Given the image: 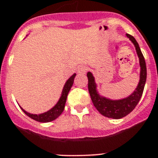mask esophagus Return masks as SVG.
Masks as SVG:
<instances>
[{"label":"esophagus","instance_id":"1","mask_svg":"<svg viewBox=\"0 0 158 158\" xmlns=\"http://www.w3.org/2000/svg\"><path fill=\"white\" fill-rule=\"evenodd\" d=\"M86 70H87V67L84 66V65H79L78 67V69H77V72L80 74H84L86 73Z\"/></svg>","mask_w":158,"mask_h":158}]
</instances>
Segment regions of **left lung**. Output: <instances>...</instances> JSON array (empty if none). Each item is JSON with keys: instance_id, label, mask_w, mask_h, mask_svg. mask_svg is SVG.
<instances>
[{"instance_id": "left-lung-1", "label": "left lung", "mask_w": 158, "mask_h": 158, "mask_svg": "<svg viewBox=\"0 0 158 158\" xmlns=\"http://www.w3.org/2000/svg\"><path fill=\"white\" fill-rule=\"evenodd\" d=\"M126 37L131 41V43L135 46L138 57L139 60L140 66L139 82L136 89H135V91L133 92L130 96L126 97L125 98L113 100L102 95H100L97 89L98 84H96L94 74H92L91 72L87 73V76L89 79V84H88L89 92L94 106L102 115L106 117L112 118V119H120V118L125 117L135 109L142 97L145 83H146V79H147L146 63H145L144 57L141 52L139 46L133 36L126 34Z\"/></svg>"}]
</instances>
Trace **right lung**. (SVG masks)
<instances>
[{
    "label": "right lung",
    "mask_w": 158,
    "mask_h": 158,
    "mask_svg": "<svg viewBox=\"0 0 158 158\" xmlns=\"http://www.w3.org/2000/svg\"><path fill=\"white\" fill-rule=\"evenodd\" d=\"M75 76H76V74L74 73L73 75H71L69 79H67V81L65 82V84L63 87L61 95L60 97L58 102L52 108H51L50 110H48V111L41 113V114H32V113H29L28 111H26L25 110H23V108L20 106L21 110H23L28 117L32 118L33 120L38 121V122L47 123L56 120V118H58L60 115H61V113L64 110V105H65V102H66L67 96H68L69 90L71 89L72 85L74 84V79Z\"/></svg>",
    "instance_id": "1"
}]
</instances>
